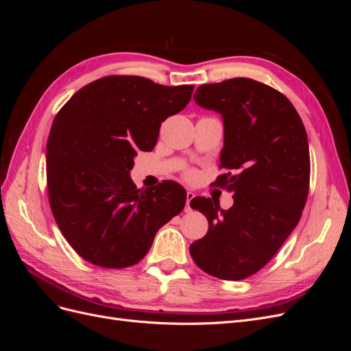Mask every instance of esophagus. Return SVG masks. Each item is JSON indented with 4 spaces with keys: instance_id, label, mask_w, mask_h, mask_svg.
<instances>
[{
    "instance_id": "34e87169",
    "label": "esophagus",
    "mask_w": 351,
    "mask_h": 351,
    "mask_svg": "<svg viewBox=\"0 0 351 351\" xmlns=\"http://www.w3.org/2000/svg\"><path fill=\"white\" fill-rule=\"evenodd\" d=\"M195 197V193L193 192H187V195H186V212H189L190 209V200H192Z\"/></svg>"
}]
</instances>
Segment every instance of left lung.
Segmentation results:
<instances>
[{
    "instance_id": "1",
    "label": "left lung",
    "mask_w": 351,
    "mask_h": 351,
    "mask_svg": "<svg viewBox=\"0 0 351 351\" xmlns=\"http://www.w3.org/2000/svg\"><path fill=\"white\" fill-rule=\"evenodd\" d=\"M193 98L224 120L226 173L217 182L234 192V205L224 210L210 197L192 199L209 228L190 254L212 277L244 280L274 258L300 221L311 180L306 129L289 98L253 79L202 84Z\"/></svg>"
}]
</instances>
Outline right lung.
<instances>
[{
	"instance_id": "right-lung-1",
	"label": "right lung",
	"mask_w": 351,
	"mask_h": 351,
	"mask_svg": "<svg viewBox=\"0 0 351 351\" xmlns=\"http://www.w3.org/2000/svg\"><path fill=\"white\" fill-rule=\"evenodd\" d=\"M193 88L107 76L77 90L56 115L47 143L49 206L84 261L112 269L136 265L156 231L183 210L182 186L165 180L142 190L129 173L137 149H154L161 123L184 110Z\"/></svg>"
}]
</instances>
